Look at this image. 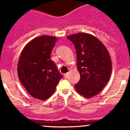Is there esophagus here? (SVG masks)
<instances>
[{"instance_id":"34e87169","label":"esophagus","mask_w":130,"mask_h":130,"mask_svg":"<svg viewBox=\"0 0 130 130\" xmlns=\"http://www.w3.org/2000/svg\"><path fill=\"white\" fill-rule=\"evenodd\" d=\"M64 77L65 78H67L68 77V73H65V74H64Z\"/></svg>"}]
</instances>
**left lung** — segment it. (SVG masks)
<instances>
[{
	"mask_svg": "<svg viewBox=\"0 0 130 130\" xmlns=\"http://www.w3.org/2000/svg\"><path fill=\"white\" fill-rule=\"evenodd\" d=\"M67 38L76 49L77 68L81 77L75 85L77 92L86 98L98 94L111 77L109 53L100 40L92 34L80 32Z\"/></svg>",
	"mask_w": 130,
	"mask_h": 130,
	"instance_id": "1",
	"label": "left lung"
}]
</instances>
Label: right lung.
I'll return each instance as SVG.
<instances>
[{
    "label": "right lung",
    "instance_id": "obj_1",
    "mask_svg": "<svg viewBox=\"0 0 130 130\" xmlns=\"http://www.w3.org/2000/svg\"><path fill=\"white\" fill-rule=\"evenodd\" d=\"M57 38L43 35L30 41L21 53L19 81L32 97L45 100L55 92L62 76L50 58Z\"/></svg>",
    "mask_w": 130,
    "mask_h": 130
}]
</instances>
